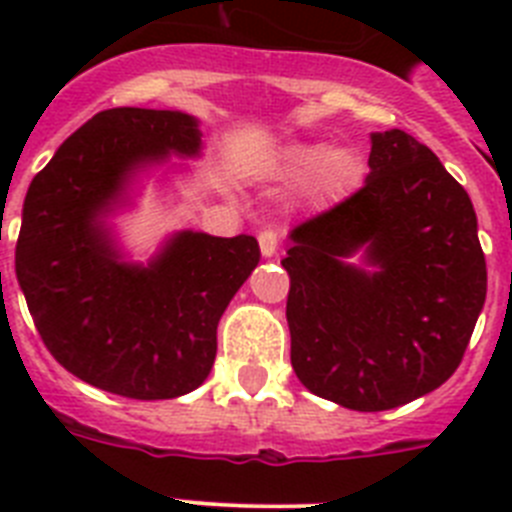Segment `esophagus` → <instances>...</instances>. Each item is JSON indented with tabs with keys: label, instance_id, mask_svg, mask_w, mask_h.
Listing matches in <instances>:
<instances>
[{
	"label": "esophagus",
	"instance_id": "1",
	"mask_svg": "<svg viewBox=\"0 0 512 512\" xmlns=\"http://www.w3.org/2000/svg\"><path fill=\"white\" fill-rule=\"evenodd\" d=\"M259 246L264 256H274L279 248V235L274 230H261L259 233Z\"/></svg>",
	"mask_w": 512,
	"mask_h": 512
}]
</instances>
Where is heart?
Instances as JSON below:
<instances>
[{
  "mask_svg": "<svg viewBox=\"0 0 512 512\" xmlns=\"http://www.w3.org/2000/svg\"><path fill=\"white\" fill-rule=\"evenodd\" d=\"M261 171L277 182H300L307 202L328 207L359 187L364 164L354 148L325 151L320 143H287L266 156Z\"/></svg>",
  "mask_w": 512,
  "mask_h": 512,
  "instance_id": "1",
  "label": "heart"
}]
</instances>
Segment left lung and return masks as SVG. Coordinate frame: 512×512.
Returning a JSON list of instances; mask_svg holds the SVG:
<instances>
[{
	"mask_svg": "<svg viewBox=\"0 0 512 512\" xmlns=\"http://www.w3.org/2000/svg\"><path fill=\"white\" fill-rule=\"evenodd\" d=\"M292 369L312 395L377 413L441 387L487 295L472 200L405 130L372 135L364 187L292 233ZM365 248L372 270L348 265Z\"/></svg>",
	"mask_w": 512,
	"mask_h": 512,
	"instance_id": "left-lung-1",
	"label": "left lung"
}]
</instances>
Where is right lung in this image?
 <instances>
[{"label":"right lung","instance_id":"obj_1","mask_svg":"<svg viewBox=\"0 0 512 512\" xmlns=\"http://www.w3.org/2000/svg\"><path fill=\"white\" fill-rule=\"evenodd\" d=\"M184 112H97L27 189L15 269L53 359L112 395L171 400L197 390L217 354V323L261 259L253 235L176 233L148 266L120 261L102 217L135 169L200 153Z\"/></svg>","mask_w":512,"mask_h":512}]
</instances>
